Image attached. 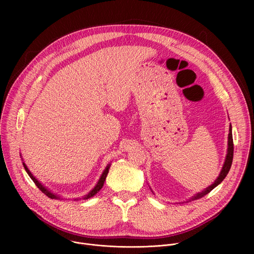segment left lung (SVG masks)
Masks as SVG:
<instances>
[{
  "label": "left lung",
  "instance_id": "obj_1",
  "mask_svg": "<svg viewBox=\"0 0 254 254\" xmlns=\"http://www.w3.org/2000/svg\"><path fill=\"white\" fill-rule=\"evenodd\" d=\"M233 138H232V127L230 125L229 127V133H228V148H227V154H226V157H225V161H224V164H223V167L220 171V174L219 176L217 177V179L215 180V182L208 186L206 189H204L202 192H199L197 194H195L194 196H192L190 199H188L187 201H184L185 203L187 202H190V201H193V200H197V199H200L202 197H204L205 195H207L209 192H211L215 187L218 186L222 181L225 179V177L227 176L230 168H231V165H232V160H233ZM153 192V191H152ZM154 193V192H153ZM183 202V203H184Z\"/></svg>",
  "mask_w": 254,
  "mask_h": 254
}]
</instances>
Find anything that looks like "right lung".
I'll return each instance as SVG.
<instances>
[{
    "mask_svg": "<svg viewBox=\"0 0 254 254\" xmlns=\"http://www.w3.org/2000/svg\"><path fill=\"white\" fill-rule=\"evenodd\" d=\"M20 156H21V155H20ZM21 157H22V156H21ZM22 161H23V159H22ZM23 166H24V168H25L27 174L29 175V177L33 180V182L36 184V186H37L46 196H48V197L51 198V199H57V200H64V199H65V198H62L61 196H59V195L53 193V192H52L51 190H49L46 186H44L38 179H36V178L33 176V174L30 172V170L28 169V167H27V165L24 163V161H23ZM110 167H111V164H108V165L105 167V169L103 170V172H102V174H101V176H100V178H99V180H98V182L96 183V185L94 186V188H93L91 191H89V192H88L86 195H84L82 198H75V199H73V200H74V201H78V200H80V199L86 200V199H89V198L93 197L96 193H98V192L100 191V189L102 188L103 184H104V181H105L106 176H107V174H108V169H110Z\"/></svg>",
    "mask_w": 254,
    "mask_h": 254,
    "instance_id": "1",
    "label": "right lung"
}]
</instances>
